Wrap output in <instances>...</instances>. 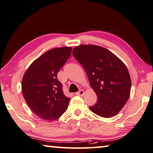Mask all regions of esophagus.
<instances>
[{
	"instance_id": "34e87169",
	"label": "esophagus",
	"mask_w": 153,
	"mask_h": 153,
	"mask_svg": "<svg viewBox=\"0 0 153 153\" xmlns=\"http://www.w3.org/2000/svg\"><path fill=\"white\" fill-rule=\"evenodd\" d=\"M84 94V91L83 90H79L78 92L76 93V95H79V96H83Z\"/></svg>"
}]
</instances>
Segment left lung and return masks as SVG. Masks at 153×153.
<instances>
[{
  "mask_svg": "<svg viewBox=\"0 0 153 153\" xmlns=\"http://www.w3.org/2000/svg\"><path fill=\"white\" fill-rule=\"evenodd\" d=\"M73 55L85 70L97 96L90 111L106 118L117 115L131 93V77L126 65L108 49L97 45H79L73 49Z\"/></svg>",
  "mask_w": 153,
  "mask_h": 153,
  "instance_id": "obj_1",
  "label": "left lung"
}]
</instances>
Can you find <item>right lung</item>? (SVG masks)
<instances>
[{
	"instance_id": "add662e5",
	"label": "right lung",
	"mask_w": 153,
	"mask_h": 153,
	"mask_svg": "<svg viewBox=\"0 0 153 153\" xmlns=\"http://www.w3.org/2000/svg\"><path fill=\"white\" fill-rule=\"evenodd\" d=\"M71 47L52 49L34 60L25 73L22 91L27 105L47 121L58 119L67 111L70 98L63 93L57 74L71 53Z\"/></svg>"
}]
</instances>
